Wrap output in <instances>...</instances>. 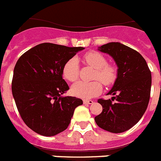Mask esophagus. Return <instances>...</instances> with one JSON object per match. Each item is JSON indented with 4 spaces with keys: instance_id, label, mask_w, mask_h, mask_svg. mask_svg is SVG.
Segmentation results:
<instances>
[{
    "instance_id": "esophagus-1",
    "label": "esophagus",
    "mask_w": 161,
    "mask_h": 161,
    "mask_svg": "<svg viewBox=\"0 0 161 161\" xmlns=\"http://www.w3.org/2000/svg\"><path fill=\"white\" fill-rule=\"evenodd\" d=\"M83 103L84 104H92L93 101L92 100H83Z\"/></svg>"
}]
</instances>
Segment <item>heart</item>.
<instances>
[{
  "label": "heart",
  "instance_id": "b5f03b06",
  "mask_svg": "<svg viewBox=\"0 0 161 161\" xmlns=\"http://www.w3.org/2000/svg\"><path fill=\"white\" fill-rule=\"evenodd\" d=\"M83 58L87 64L96 69L93 78L97 80L92 82L79 81L73 86L72 92L74 95L78 97L89 99L98 95L103 90L102 83L98 80H100L106 86H110L116 81L117 72L116 68L113 65L108 64L107 58L98 52H88L85 53ZM78 58L74 57L65 62L62 69V74L66 80L73 83L78 79Z\"/></svg>",
  "mask_w": 161,
  "mask_h": 161
}]
</instances>
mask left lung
Returning a JSON list of instances; mask_svg holds the SVG:
<instances>
[{"instance_id":"left-lung-1","label":"left lung","mask_w":161,"mask_h":161,"mask_svg":"<svg viewBox=\"0 0 161 161\" xmlns=\"http://www.w3.org/2000/svg\"><path fill=\"white\" fill-rule=\"evenodd\" d=\"M112 56L117 65V77L108 95L112 99H98L101 114L95 117L97 125L112 133L129 130L140 121L148 106L151 73L145 58L135 49L118 42L98 48Z\"/></svg>"}]
</instances>
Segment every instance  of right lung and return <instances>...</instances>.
Returning a JSON list of instances; mask_svg holds the SVG:
<instances>
[{"label": "right lung", "mask_w": 161, "mask_h": 161, "mask_svg": "<svg viewBox=\"0 0 161 161\" xmlns=\"http://www.w3.org/2000/svg\"><path fill=\"white\" fill-rule=\"evenodd\" d=\"M83 47L43 43L23 53L14 69L12 94L26 126L53 136L66 130L75 108L83 104L75 97H62L69 89L63 79L65 62Z\"/></svg>", "instance_id": "obj_1"}]
</instances>
